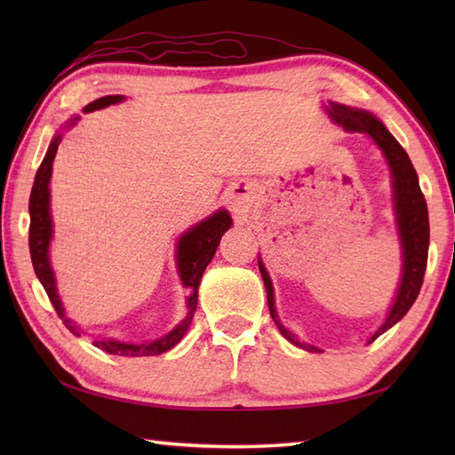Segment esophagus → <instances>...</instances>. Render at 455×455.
<instances>
[{
	"mask_svg": "<svg viewBox=\"0 0 455 455\" xmlns=\"http://www.w3.org/2000/svg\"><path fill=\"white\" fill-rule=\"evenodd\" d=\"M246 196H248V188L243 186V183H240V186H235L233 189L228 191L227 201L230 203V207L238 209L240 205H243V199H246Z\"/></svg>",
	"mask_w": 455,
	"mask_h": 455,
	"instance_id": "34e87169",
	"label": "esophagus"
}]
</instances>
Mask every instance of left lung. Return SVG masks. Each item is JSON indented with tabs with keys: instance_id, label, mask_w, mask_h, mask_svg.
<instances>
[{
	"instance_id": "obj_1",
	"label": "left lung",
	"mask_w": 455,
	"mask_h": 455,
	"mask_svg": "<svg viewBox=\"0 0 455 455\" xmlns=\"http://www.w3.org/2000/svg\"><path fill=\"white\" fill-rule=\"evenodd\" d=\"M324 111L328 113L338 127H342L347 132H363L370 137L377 148L383 152L387 166L391 170V183H393V209H395V222H397V233L401 240V282L395 293L393 305L389 307L387 316L381 323V326L370 336L367 344H371L375 338H379L383 332H387L391 326L397 324L401 318L409 313L412 303L417 301L420 293L424 272H427L428 262V244H430V225H428V207L427 201L419 186V176L414 170L409 154L397 142V139L387 131V127L375 117V115L347 108V105L328 101L324 105ZM258 267L262 274L266 293H267V305L269 315H272L275 326L279 328L289 342L303 347L307 352H323L321 347L308 342H301L299 338L289 331V328L282 323V318L277 315L275 308V293L274 283L269 277L267 269L262 262V258L258 256Z\"/></svg>"
}]
</instances>
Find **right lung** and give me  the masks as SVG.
I'll use <instances>...</instances> for the list:
<instances>
[{"label": "right lung", "mask_w": 455, "mask_h": 455, "mask_svg": "<svg viewBox=\"0 0 455 455\" xmlns=\"http://www.w3.org/2000/svg\"><path fill=\"white\" fill-rule=\"evenodd\" d=\"M123 100L124 95H105V98H100L92 101L90 105H85L84 113L109 108V105L121 103ZM80 119H82L80 115H74L72 119H68L62 124L60 131H56L51 144H48V150L44 154L41 166L36 170L33 189H31V199H28V215H31V227H28V250H31L35 274L38 277V282L43 283L48 299H51V303L54 305L58 316L62 318L66 328L74 336H82L84 331L78 323H74L70 316H66L62 299L56 287L54 269L51 264V243L54 236V222L51 215V176H52V162L56 156L58 144L62 142L64 131L72 129ZM230 227H233L230 212L227 209H219L207 219L197 222L196 227L188 228L186 233L178 238L176 267L181 279V285L188 289V297H186L188 315L181 318L180 324L173 326L168 334H164L156 338V340H150V342L148 340L127 342V340H117V338L103 336V338H98V340H93V346H98L100 350L108 354L127 355V357L158 355L176 346L181 338L186 336V332L191 326L193 313H196L197 308V293H199L203 272H205V267L209 266L212 256H215L222 235H225Z\"/></svg>", "instance_id": "1"}]
</instances>
